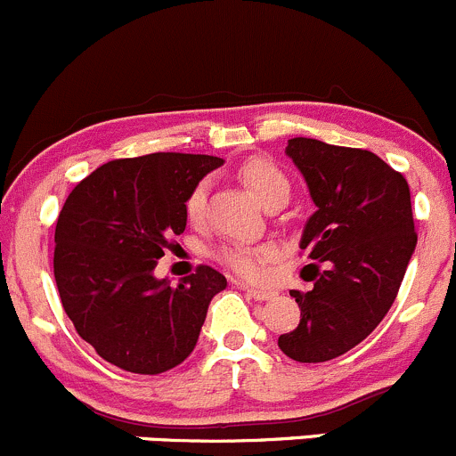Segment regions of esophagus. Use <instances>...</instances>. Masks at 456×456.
Here are the masks:
<instances>
[{"instance_id":"1","label":"esophagus","mask_w":456,"mask_h":456,"mask_svg":"<svg viewBox=\"0 0 456 456\" xmlns=\"http://www.w3.org/2000/svg\"><path fill=\"white\" fill-rule=\"evenodd\" d=\"M241 288L246 290V295L250 297V299H255V301H268V299H273V297H274V292L261 290V288H248V286H241Z\"/></svg>"}]
</instances>
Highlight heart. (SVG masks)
I'll list each match as a JSON object with an SVG mask.
<instances>
[{"label": "heart", "instance_id": "obj_1", "mask_svg": "<svg viewBox=\"0 0 456 456\" xmlns=\"http://www.w3.org/2000/svg\"><path fill=\"white\" fill-rule=\"evenodd\" d=\"M239 179L256 195V200L264 206L273 201H288L290 195V179L283 173L281 166L270 157H250L239 166ZM206 201H208V182H200L191 191L186 200V215L192 224H200L206 213ZM219 261L228 265L232 273L246 279H259L268 261H273L274 248L259 243H226L217 250Z\"/></svg>", "mask_w": 456, "mask_h": 456}]
</instances>
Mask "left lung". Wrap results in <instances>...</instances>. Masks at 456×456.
<instances>
[{
    "instance_id": "8db88e82",
    "label": "left lung",
    "mask_w": 456,
    "mask_h": 456,
    "mask_svg": "<svg viewBox=\"0 0 456 456\" xmlns=\"http://www.w3.org/2000/svg\"><path fill=\"white\" fill-rule=\"evenodd\" d=\"M286 155L317 206L299 243L317 264H310L313 290H290L301 319L279 348L295 362L322 363L362 344L395 304L417 246L410 188L362 148L295 137Z\"/></svg>"
}]
</instances>
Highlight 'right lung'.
Listing matches in <instances>:
<instances>
[{
  "label": "right lung",
  "instance_id": "add662e5",
  "mask_svg": "<svg viewBox=\"0 0 456 456\" xmlns=\"http://www.w3.org/2000/svg\"><path fill=\"white\" fill-rule=\"evenodd\" d=\"M224 159L186 152L115 159L81 179L55 228L57 290L77 335L112 366L161 375L195 348L208 304L226 288L210 265L177 286L152 277L186 230V200Z\"/></svg>",
  "mask_w": 456,
  "mask_h": 456
}]
</instances>
